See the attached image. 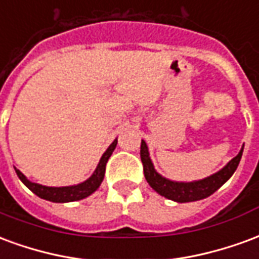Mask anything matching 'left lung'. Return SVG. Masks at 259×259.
<instances>
[{
    "label": "left lung",
    "mask_w": 259,
    "mask_h": 259,
    "mask_svg": "<svg viewBox=\"0 0 259 259\" xmlns=\"http://www.w3.org/2000/svg\"><path fill=\"white\" fill-rule=\"evenodd\" d=\"M243 150H244V144L241 147L239 154L233 159H230L221 170H218L217 174L204 178V179L193 180V182H176V180L163 178L162 175L158 174L154 168V163H152L150 152H148V147L144 140H141L140 157L143 168H144L146 180L158 194L168 198V200L176 201V202H191V201H198L209 197L232 178V175L236 172V169L239 166Z\"/></svg>",
    "instance_id": "obj_1"
}]
</instances>
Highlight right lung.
<instances>
[{"mask_svg":"<svg viewBox=\"0 0 259 259\" xmlns=\"http://www.w3.org/2000/svg\"><path fill=\"white\" fill-rule=\"evenodd\" d=\"M116 144H118V139H115L112 141V144L107 148V151L102 154L96 170L93 172L90 178L79 183V185L64 186V187H50V186H42L38 185V183H34V182H30L25 175L20 172L19 169L15 168V172L18 175L20 182L29 190H31L34 194L38 195L40 198L51 201V202H72V201L83 200L85 197L93 194L101 186L102 180H104V175H105V166H107L108 159L112 155Z\"/></svg>","mask_w":259,"mask_h":259,"instance_id":"right-lung-1","label":"right lung"}]
</instances>
